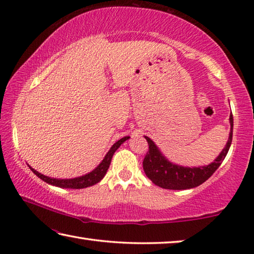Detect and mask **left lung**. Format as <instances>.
I'll use <instances>...</instances> for the list:
<instances>
[{
	"instance_id": "1",
	"label": "left lung",
	"mask_w": 254,
	"mask_h": 254,
	"mask_svg": "<svg viewBox=\"0 0 254 254\" xmlns=\"http://www.w3.org/2000/svg\"><path fill=\"white\" fill-rule=\"evenodd\" d=\"M231 131L230 136L225 144V148L218 154L215 160L207 166L203 167H183L170 162L160 150L148 136H144L148 141L149 151L143 160V169L147 177L157 186L165 189H190L199 186L206 182L215 170L221 166L224 160L232 143L233 136V115H230Z\"/></svg>"
}]
</instances>
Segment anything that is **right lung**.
I'll return each mask as SVG.
<instances>
[{
    "label": "right lung",
    "instance_id": "1",
    "mask_svg": "<svg viewBox=\"0 0 254 254\" xmlns=\"http://www.w3.org/2000/svg\"><path fill=\"white\" fill-rule=\"evenodd\" d=\"M130 139V136H124L122 139H120L118 142H115L113 145H112L111 149L109 150V152L106 153V156L103 159L102 162L98 165L95 169L92 170L91 173L86 174L84 176H80V177H76V178H70V179H58V178H51L48 177V176H45L40 173H38L37 170H34L33 168L29 166V168L32 170V173L38 176L40 179L44 180L45 183L53 185V186L56 187H60V188H71V189H81V188H86L89 186H93L97 183H100L101 180L104 178V176L106 174L107 169H109L110 163L112 160V157H113L114 152L120 148L124 141H127Z\"/></svg>",
    "mask_w": 254,
    "mask_h": 254
}]
</instances>
